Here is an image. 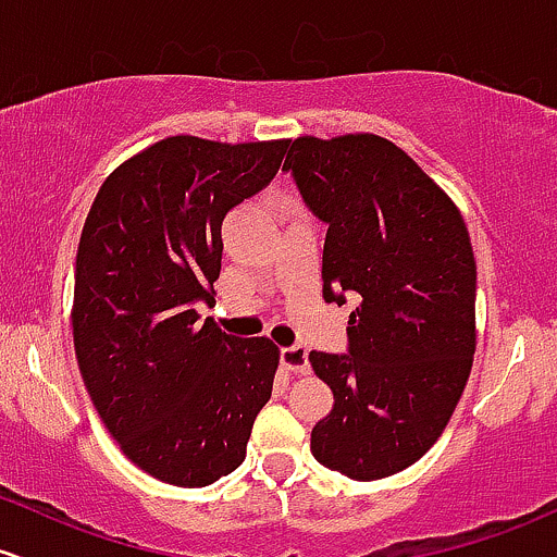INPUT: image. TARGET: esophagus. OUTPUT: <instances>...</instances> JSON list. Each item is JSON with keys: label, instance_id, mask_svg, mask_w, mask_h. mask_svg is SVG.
<instances>
[{"label": "esophagus", "instance_id": "34e87169", "mask_svg": "<svg viewBox=\"0 0 557 557\" xmlns=\"http://www.w3.org/2000/svg\"><path fill=\"white\" fill-rule=\"evenodd\" d=\"M280 362H283V368L290 370L293 375H307L309 372V348L301 344L280 348Z\"/></svg>", "mask_w": 557, "mask_h": 557}]
</instances>
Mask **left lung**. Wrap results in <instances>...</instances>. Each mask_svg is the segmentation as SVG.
I'll list each match as a JSON object with an SVG mask.
<instances>
[{"label":"left lung","instance_id":"left-lung-1","mask_svg":"<svg viewBox=\"0 0 557 557\" xmlns=\"http://www.w3.org/2000/svg\"><path fill=\"white\" fill-rule=\"evenodd\" d=\"M288 145L283 171L327 227L322 296L357 301L346 354H309L335 399L311 428V455L346 479H386L436 444L468 383L475 259L466 222L388 139Z\"/></svg>","mask_w":557,"mask_h":557}]
</instances>
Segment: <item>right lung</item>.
<instances>
[{
    "instance_id": "1",
    "label": "right lung",
    "mask_w": 557,
    "mask_h": 557,
    "mask_svg": "<svg viewBox=\"0 0 557 557\" xmlns=\"http://www.w3.org/2000/svg\"><path fill=\"white\" fill-rule=\"evenodd\" d=\"M288 143H156L102 182L76 253L73 346L110 436L152 479L198 488L246 460L280 351L198 307L222 269V222L277 176Z\"/></svg>"
}]
</instances>
